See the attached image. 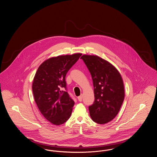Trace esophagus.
I'll use <instances>...</instances> for the list:
<instances>
[{
    "mask_svg": "<svg viewBox=\"0 0 157 157\" xmlns=\"http://www.w3.org/2000/svg\"><path fill=\"white\" fill-rule=\"evenodd\" d=\"M78 101H80V102H81V101H82V95H81V96L78 97Z\"/></svg>",
    "mask_w": 157,
    "mask_h": 157,
    "instance_id": "obj_1",
    "label": "esophagus"
}]
</instances>
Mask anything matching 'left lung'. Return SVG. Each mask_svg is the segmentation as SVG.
Listing matches in <instances>:
<instances>
[{
  "label": "left lung",
  "instance_id": "obj_1",
  "mask_svg": "<svg viewBox=\"0 0 157 157\" xmlns=\"http://www.w3.org/2000/svg\"><path fill=\"white\" fill-rule=\"evenodd\" d=\"M90 71L94 87L95 101L89 106L92 120L99 124L112 121L118 114L125 97L122 76L108 61L97 55L81 58Z\"/></svg>",
  "mask_w": 157,
  "mask_h": 157
}]
</instances>
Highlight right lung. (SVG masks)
Masks as SVG:
<instances>
[{
	"mask_svg": "<svg viewBox=\"0 0 157 157\" xmlns=\"http://www.w3.org/2000/svg\"><path fill=\"white\" fill-rule=\"evenodd\" d=\"M82 53L59 55L45 60L37 69L32 83L35 101L45 119L55 125L71 117L74 101L66 90L65 76Z\"/></svg>",
	"mask_w": 157,
	"mask_h": 157,
	"instance_id": "add662e5",
	"label": "right lung"
}]
</instances>
